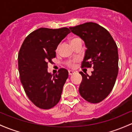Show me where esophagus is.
<instances>
[{
	"label": "esophagus",
	"instance_id": "obj_1",
	"mask_svg": "<svg viewBox=\"0 0 132 132\" xmlns=\"http://www.w3.org/2000/svg\"><path fill=\"white\" fill-rule=\"evenodd\" d=\"M75 72L73 71H71V70H69L68 71V74L69 76H71V75H73V74H75Z\"/></svg>",
	"mask_w": 132,
	"mask_h": 132
}]
</instances>
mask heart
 I'll use <instances>...</instances> for the list:
<instances>
[{
    "instance_id": "heart-1",
    "label": "heart",
    "mask_w": 132,
    "mask_h": 132,
    "mask_svg": "<svg viewBox=\"0 0 132 132\" xmlns=\"http://www.w3.org/2000/svg\"><path fill=\"white\" fill-rule=\"evenodd\" d=\"M80 39L79 38H77V37H73V38H71L70 39V43H71V44H73V43H75V42L77 41V40H79ZM58 51V47L57 48V50H56V51ZM68 66H69V67H73V66H74V64H73V62L72 61H69L68 63Z\"/></svg>"
}]
</instances>
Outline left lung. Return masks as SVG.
I'll use <instances>...</instances> for the list:
<instances>
[{
  "instance_id": "8db88e82",
  "label": "left lung",
  "mask_w": 132,
  "mask_h": 132,
  "mask_svg": "<svg viewBox=\"0 0 132 132\" xmlns=\"http://www.w3.org/2000/svg\"><path fill=\"white\" fill-rule=\"evenodd\" d=\"M73 34L80 37L86 50L82 68L93 66L92 75L79 72L82 81L79 92L92 103H98L108 96L115 85L118 73V48L106 29L96 23L86 22L69 27Z\"/></svg>"
}]
</instances>
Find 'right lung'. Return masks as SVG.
<instances>
[{
  "label": "right lung",
  "mask_w": 132,
  "mask_h": 132,
  "mask_svg": "<svg viewBox=\"0 0 132 132\" xmlns=\"http://www.w3.org/2000/svg\"><path fill=\"white\" fill-rule=\"evenodd\" d=\"M70 32L67 27L39 28L26 37L19 52L21 83L27 97L39 108L50 109L60 100L68 71L61 68L51 75L47 64L53 63L57 46Z\"/></svg>",
  "instance_id": "right-lung-1"
}]
</instances>
